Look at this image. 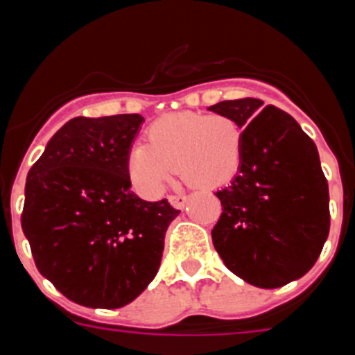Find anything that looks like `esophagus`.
I'll use <instances>...</instances> for the list:
<instances>
[{"label": "esophagus", "instance_id": "obj_1", "mask_svg": "<svg viewBox=\"0 0 355 355\" xmlns=\"http://www.w3.org/2000/svg\"><path fill=\"white\" fill-rule=\"evenodd\" d=\"M168 202H171L174 208L183 209L184 206H187V202H188V197L187 196H171V197H168Z\"/></svg>", "mask_w": 355, "mask_h": 355}]
</instances>
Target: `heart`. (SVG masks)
I'll return each mask as SVG.
<instances>
[{
  "instance_id": "b5f03b06",
  "label": "heart",
  "mask_w": 355,
  "mask_h": 355,
  "mask_svg": "<svg viewBox=\"0 0 355 355\" xmlns=\"http://www.w3.org/2000/svg\"><path fill=\"white\" fill-rule=\"evenodd\" d=\"M147 146L131 149L128 171L133 184L156 197L178 168L181 180L197 190L231 183L245 155L243 130L224 114L181 112L158 119L147 128Z\"/></svg>"
}]
</instances>
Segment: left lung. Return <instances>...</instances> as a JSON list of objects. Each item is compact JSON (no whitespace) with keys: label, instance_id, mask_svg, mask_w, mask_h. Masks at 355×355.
Instances as JSON below:
<instances>
[{"label":"left lung","instance_id":"left-lung-1","mask_svg":"<svg viewBox=\"0 0 355 355\" xmlns=\"http://www.w3.org/2000/svg\"><path fill=\"white\" fill-rule=\"evenodd\" d=\"M261 99L209 106L243 130L238 175L215 192L222 213L213 245L229 270L258 288H281L311 270L329 236V184L299 122Z\"/></svg>","mask_w":355,"mask_h":355}]
</instances>
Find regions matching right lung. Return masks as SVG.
I'll use <instances>...</instances> for the list:
<instances>
[{"mask_svg":"<svg viewBox=\"0 0 355 355\" xmlns=\"http://www.w3.org/2000/svg\"><path fill=\"white\" fill-rule=\"evenodd\" d=\"M144 117H76L33 163L21 215L31 256L69 300L117 309L158 274L167 227L180 209L131 192L128 158Z\"/></svg>","mask_w":355,"mask_h":355,"instance_id":"add662e5","label":"right lung"}]
</instances>
